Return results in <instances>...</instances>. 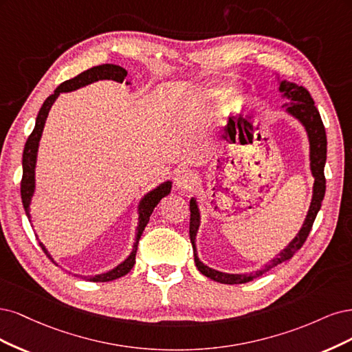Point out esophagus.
Returning a JSON list of instances; mask_svg holds the SVG:
<instances>
[{"label": "esophagus", "instance_id": "34e87169", "mask_svg": "<svg viewBox=\"0 0 352 352\" xmlns=\"http://www.w3.org/2000/svg\"><path fill=\"white\" fill-rule=\"evenodd\" d=\"M196 183L197 175L191 169H183V171H178L175 175V186L183 191H190L191 188H195Z\"/></svg>", "mask_w": 352, "mask_h": 352}]
</instances>
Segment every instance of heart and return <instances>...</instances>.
<instances>
[{"instance_id":"heart-1","label":"heart","mask_w":352,"mask_h":352,"mask_svg":"<svg viewBox=\"0 0 352 352\" xmlns=\"http://www.w3.org/2000/svg\"><path fill=\"white\" fill-rule=\"evenodd\" d=\"M219 95H221V90H218V89H209V90H205V92L201 94V96L205 99H213V98H218ZM230 100H231V107L235 108L238 105V94L236 92L232 94Z\"/></svg>"}]
</instances>
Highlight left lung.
Instances as JSON below:
<instances>
[{
	"mask_svg": "<svg viewBox=\"0 0 352 352\" xmlns=\"http://www.w3.org/2000/svg\"><path fill=\"white\" fill-rule=\"evenodd\" d=\"M279 92L282 96L288 100V104H283L282 107H287V112L294 118H297L307 131L309 142H310V169L314 177V186H313V197L310 208L307 212V217L304 219V223L301 226L300 232L296 235V238L283 248V250L275 257L272 258L267 265H265L260 270L253 272V274H225V272L214 270L209 266H206L197 256L196 250V235L200 226V212L196 199L192 197L190 200V241L192 245V253H195V263L197 269L200 270L201 275L206 278H210L212 280H217L221 283H228V285H234V283H245L250 282L258 276H262L265 272L270 270L272 267L278 266L279 263L287 262L294 254H296L300 248L302 247L304 241L307 240V236L311 231L313 222L317 217V212L320 210L322 200L324 197L326 191V178H324V164H326V152H327V140H326V131L323 121L320 118L319 111H317L314 100L309 90L297 86L296 83H291L287 80L279 82Z\"/></svg>",
	"mask_w": 352,
	"mask_h": 352,
	"instance_id": "left-lung-1",
	"label": "left lung"
}]
</instances>
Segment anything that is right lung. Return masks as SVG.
I'll use <instances>...</instances> for the list:
<instances>
[{
	"instance_id": "add662e5",
	"label": "right lung",
	"mask_w": 352,
	"mask_h": 352,
	"mask_svg": "<svg viewBox=\"0 0 352 352\" xmlns=\"http://www.w3.org/2000/svg\"><path fill=\"white\" fill-rule=\"evenodd\" d=\"M127 77V70L122 69L120 65L116 64H102V65H96L92 67L83 73H80L78 76L70 78V80H65L64 83H61L58 87L55 89V92L45 99L43 105L39 109V114L36 117V122H35V129L30 133V135L28 138V142L25 144V151H23V177H21V184H20V195H21V201H23V208L26 210V217L30 221V201H32V196L35 192V168H36V156H38V147H39V140L42 138V131L45 127V121H47V117L50 114V109L52 107V104L55 102V99L60 96V94L63 92H73V90L80 89L83 86H87L94 82L98 80H114L118 83L126 82ZM126 85H130L129 82H126ZM171 187L173 183L171 181H165V183L160 184L156 188H153L152 191L147 192V195L140 200L139 203V225H138V234H135V243L133 245V250L130 253V256L124 260L122 263H120L117 267L111 269L109 272H105V274L100 275H95V276H83L87 280H94V282H109L118 279L124 275H127L129 272L133 269L134 263H135V253H138V244L140 236L146 228L147 222H149L151 214L153 212V209L156 208L157 203L161 201V199H164L165 196H168L171 192ZM32 223V221H30ZM39 245L42 247L43 253L47 254L52 262L54 258L51 257V254L48 253L47 248L42 243H39ZM55 263V262H54Z\"/></svg>"
}]
</instances>
